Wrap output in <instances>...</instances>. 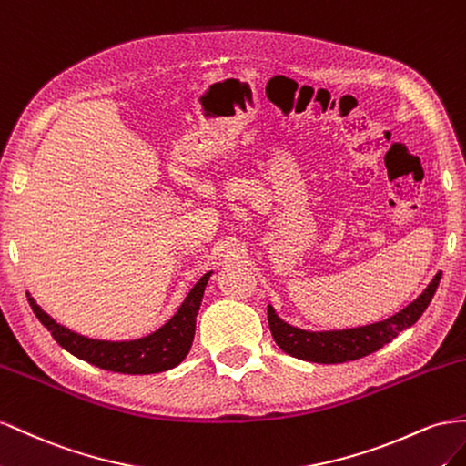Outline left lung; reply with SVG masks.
Listing matches in <instances>:
<instances>
[{
  "instance_id": "8db88e82",
  "label": "left lung",
  "mask_w": 466,
  "mask_h": 466,
  "mask_svg": "<svg viewBox=\"0 0 466 466\" xmlns=\"http://www.w3.org/2000/svg\"><path fill=\"white\" fill-rule=\"evenodd\" d=\"M441 281V271H437L430 285L423 289L421 295L411 300L400 312L392 314L387 320L373 322L367 326L345 328V329H302L279 318L275 309L268 307V322L275 343L290 357L302 361L336 365L355 359L367 357L390 343L400 331L414 326L420 316L430 307L437 285Z\"/></svg>"
}]
</instances>
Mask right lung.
Wrapping results in <instances>:
<instances>
[{
	"mask_svg": "<svg viewBox=\"0 0 466 466\" xmlns=\"http://www.w3.org/2000/svg\"><path fill=\"white\" fill-rule=\"evenodd\" d=\"M210 275L212 271H207L198 279L193 289L187 292V297L183 299L177 312L164 326H159L152 334L137 339L113 341L82 336L77 331L58 324L55 318L46 314L38 307L29 290H26V300H29L35 316L50 331L60 348L76 355L77 359H82V361H87L105 370H115V373L152 375L177 367L187 357L195 338L197 314L198 309H201L205 287Z\"/></svg>",
	"mask_w": 466,
	"mask_h": 466,
	"instance_id": "add662e5",
	"label": "right lung"
}]
</instances>
